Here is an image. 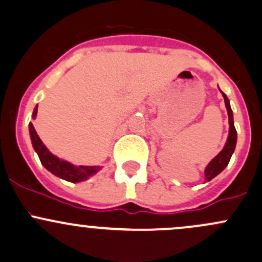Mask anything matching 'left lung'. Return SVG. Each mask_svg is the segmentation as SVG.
I'll list each match as a JSON object with an SVG mask.
<instances>
[{
	"mask_svg": "<svg viewBox=\"0 0 262 262\" xmlns=\"http://www.w3.org/2000/svg\"><path fill=\"white\" fill-rule=\"evenodd\" d=\"M222 94H223V98H225L226 108H227V112H228V120H230V134H228L227 142H226L223 150L221 151V152L218 154L214 159H213L211 163L208 164V166L206 168L204 174H206L207 182H209V180H212L213 178L217 177V175L220 174V172L228 165V163H230V160H231L232 154H233V151H234V147H236V142H237V132H236V128H234L233 113H232L230 101H228L227 96H226L223 92H222Z\"/></svg>",
	"mask_w": 262,
	"mask_h": 262,
	"instance_id": "left-lung-1",
	"label": "left lung"
}]
</instances>
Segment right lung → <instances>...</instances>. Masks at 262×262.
I'll return each instance as SVG.
<instances>
[{"label": "right lung", "instance_id": "add662e5", "mask_svg": "<svg viewBox=\"0 0 262 262\" xmlns=\"http://www.w3.org/2000/svg\"><path fill=\"white\" fill-rule=\"evenodd\" d=\"M36 112H37V107H35L34 113H32V117L36 116ZM29 130H30L32 146H34L35 151H36L37 155H39L40 161H41V164L48 169V170L53 172V174L56 175V177L68 180V182L78 183V182H82V180H85L88 177H91V175H93L94 172L99 170L98 166H82V165L75 166L73 165V164L68 163V161L60 160V159L54 156L53 154L45 147V145L42 144L40 137L37 136L32 123L29 125Z\"/></svg>", "mask_w": 262, "mask_h": 262}]
</instances>
